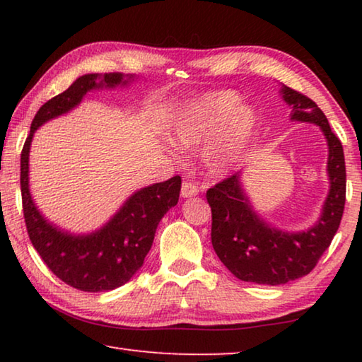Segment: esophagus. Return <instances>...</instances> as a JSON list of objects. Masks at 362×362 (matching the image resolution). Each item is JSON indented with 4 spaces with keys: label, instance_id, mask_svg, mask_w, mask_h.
<instances>
[{
    "label": "esophagus",
    "instance_id": "esophagus-1",
    "mask_svg": "<svg viewBox=\"0 0 362 362\" xmlns=\"http://www.w3.org/2000/svg\"><path fill=\"white\" fill-rule=\"evenodd\" d=\"M199 192V188L196 187V183L189 182V180H185L182 183V198H192V196H196Z\"/></svg>",
    "mask_w": 362,
    "mask_h": 362
}]
</instances>
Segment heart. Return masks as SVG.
I'll return each mask as SVG.
<instances>
[{"label": "heart", "mask_w": 362, "mask_h": 362, "mask_svg": "<svg viewBox=\"0 0 362 362\" xmlns=\"http://www.w3.org/2000/svg\"><path fill=\"white\" fill-rule=\"evenodd\" d=\"M259 126L252 108L241 107V97L233 90H217L192 100L170 121V137L185 148L211 142L203 163L209 173L220 175L246 150Z\"/></svg>", "instance_id": "obj_1"}]
</instances>
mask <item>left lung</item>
Returning <instances> with one entry per match:
<instances>
[{
  "instance_id": "left-lung-1",
  "label": "left lung",
  "mask_w": 362,
  "mask_h": 362,
  "mask_svg": "<svg viewBox=\"0 0 362 362\" xmlns=\"http://www.w3.org/2000/svg\"><path fill=\"white\" fill-rule=\"evenodd\" d=\"M281 94L292 107L291 119L317 124L327 139L330 189L317 223L300 233L269 226L254 212L240 174L226 177L206 193L212 211V247L220 262L238 279L267 286L286 284L316 267L339 230L346 194L343 146L326 115L313 100L287 86H283Z\"/></svg>"
}]
</instances>
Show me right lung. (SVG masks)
I'll return each instance as SVG.
<instances>
[{
	"mask_svg": "<svg viewBox=\"0 0 362 362\" xmlns=\"http://www.w3.org/2000/svg\"><path fill=\"white\" fill-rule=\"evenodd\" d=\"M101 78V83L96 79ZM122 73L79 76L62 94L52 97L35 115L21 155V192L28 238L47 268L65 284L84 292H105L126 284L144 265L156 226L179 203V175L134 193L110 222L90 235L75 236L41 216L28 188V153L33 134L46 121L75 108L90 89L126 84ZM129 76L127 79H131Z\"/></svg>",
	"mask_w": 362,
	"mask_h": 362,
	"instance_id": "obj_1",
	"label": "right lung"
}]
</instances>
